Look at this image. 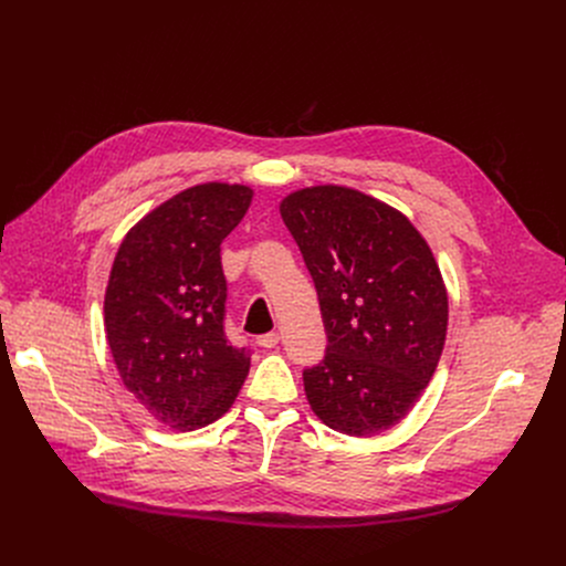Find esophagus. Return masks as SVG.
<instances>
[{"instance_id": "34e87169", "label": "esophagus", "mask_w": 566, "mask_h": 566, "mask_svg": "<svg viewBox=\"0 0 566 566\" xmlns=\"http://www.w3.org/2000/svg\"><path fill=\"white\" fill-rule=\"evenodd\" d=\"M277 343H280V336H277L275 332L264 334V336H260V338H258V345H260V347H264V349H273Z\"/></svg>"}]
</instances>
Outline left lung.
I'll return each instance as SVG.
<instances>
[{
    "label": "left lung",
    "instance_id": "obj_1",
    "mask_svg": "<svg viewBox=\"0 0 566 566\" xmlns=\"http://www.w3.org/2000/svg\"><path fill=\"white\" fill-rule=\"evenodd\" d=\"M313 277L327 354L304 369L315 417L374 437L415 408L448 332V291L428 241L396 208L345 186H313L280 203Z\"/></svg>",
    "mask_w": 566,
    "mask_h": 566
}]
</instances>
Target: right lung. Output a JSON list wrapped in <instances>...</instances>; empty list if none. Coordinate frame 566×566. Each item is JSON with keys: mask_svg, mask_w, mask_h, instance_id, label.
<instances>
[{"mask_svg": "<svg viewBox=\"0 0 566 566\" xmlns=\"http://www.w3.org/2000/svg\"><path fill=\"white\" fill-rule=\"evenodd\" d=\"M253 190L201 184L147 212L116 253L105 291V334L123 378L164 426L190 432L223 417L251 369V349L223 332L221 241Z\"/></svg>", "mask_w": 566, "mask_h": 566, "instance_id": "obj_1", "label": "right lung"}]
</instances>
